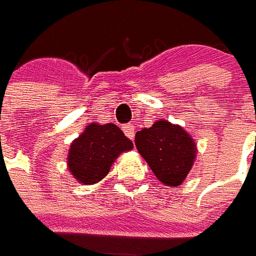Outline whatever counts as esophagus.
<instances>
[{"label":"esophagus","mask_w":256,"mask_h":256,"mask_svg":"<svg viewBox=\"0 0 256 256\" xmlns=\"http://www.w3.org/2000/svg\"><path fill=\"white\" fill-rule=\"evenodd\" d=\"M135 130H136V126H134L132 122H130V124H126V126H122L124 134H126V138H130V140H134V138H135Z\"/></svg>","instance_id":"1"}]
</instances>
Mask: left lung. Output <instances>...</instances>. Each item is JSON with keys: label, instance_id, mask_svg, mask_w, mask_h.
Instances as JSON below:
<instances>
[{"label": "left lung", "instance_id": "obj_1", "mask_svg": "<svg viewBox=\"0 0 256 256\" xmlns=\"http://www.w3.org/2000/svg\"><path fill=\"white\" fill-rule=\"evenodd\" d=\"M136 148L158 180L167 186H180L193 166L197 147L182 126L158 120L138 130Z\"/></svg>", "mask_w": 256, "mask_h": 256}]
</instances>
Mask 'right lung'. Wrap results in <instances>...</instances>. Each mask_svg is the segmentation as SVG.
Masks as SVG:
<instances>
[{
	"label": "right lung",
	"instance_id": "right-lung-1",
	"mask_svg": "<svg viewBox=\"0 0 256 256\" xmlns=\"http://www.w3.org/2000/svg\"><path fill=\"white\" fill-rule=\"evenodd\" d=\"M134 148V143L116 124L93 122L70 146L67 164L78 182L93 185L102 180L121 152Z\"/></svg>",
	"mask_w": 256,
	"mask_h": 256
}]
</instances>
